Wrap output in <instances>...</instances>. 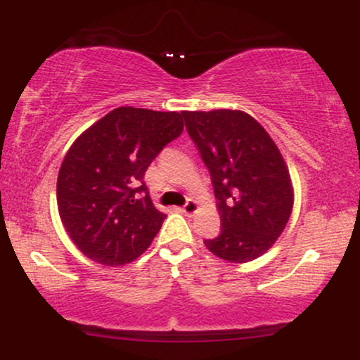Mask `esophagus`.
<instances>
[{
    "label": "esophagus",
    "mask_w": 360,
    "mask_h": 360,
    "mask_svg": "<svg viewBox=\"0 0 360 360\" xmlns=\"http://www.w3.org/2000/svg\"><path fill=\"white\" fill-rule=\"evenodd\" d=\"M198 212V203L194 200H188L186 201V205L183 206V213L186 214H194Z\"/></svg>",
    "instance_id": "1"
}]
</instances>
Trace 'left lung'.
Listing matches in <instances>:
<instances>
[{
  "instance_id": "8db88e82",
  "label": "left lung",
  "mask_w": 360,
  "mask_h": 360,
  "mask_svg": "<svg viewBox=\"0 0 360 360\" xmlns=\"http://www.w3.org/2000/svg\"><path fill=\"white\" fill-rule=\"evenodd\" d=\"M220 212V235L206 249L229 262L260 257L278 240L292 210L286 162L262 125L238 110L183 111Z\"/></svg>"
}]
</instances>
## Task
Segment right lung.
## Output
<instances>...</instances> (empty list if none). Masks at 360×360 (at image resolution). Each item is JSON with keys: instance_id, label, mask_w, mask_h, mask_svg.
<instances>
[{"instance_id": "obj_1", "label": "right lung", "mask_w": 360, "mask_h": 360, "mask_svg": "<svg viewBox=\"0 0 360 360\" xmlns=\"http://www.w3.org/2000/svg\"><path fill=\"white\" fill-rule=\"evenodd\" d=\"M183 128L176 111L120 106L76 139L57 177V206L86 257L122 266L147 250L166 214L152 203L143 176Z\"/></svg>"}]
</instances>
